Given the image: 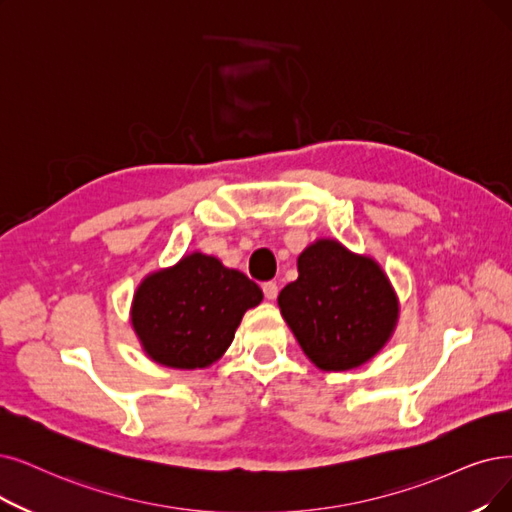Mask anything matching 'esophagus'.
<instances>
[{"mask_svg": "<svg viewBox=\"0 0 512 512\" xmlns=\"http://www.w3.org/2000/svg\"><path fill=\"white\" fill-rule=\"evenodd\" d=\"M262 292H264V298H267V300H275L277 294H279V285L275 281L262 283Z\"/></svg>", "mask_w": 512, "mask_h": 512, "instance_id": "34e87169", "label": "esophagus"}]
</instances>
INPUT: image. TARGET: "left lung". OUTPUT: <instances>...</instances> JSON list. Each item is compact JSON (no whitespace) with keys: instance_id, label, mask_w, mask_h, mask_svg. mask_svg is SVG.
<instances>
[{"instance_id":"left-lung-1","label":"left lung","mask_w":512,"mask_h":512,"mask_svg":"<svg viewBox=\"0 0 512 512\" xmlns=\"http://www.w3.org/2000/svg\"><path fill=\"white\" fill-rule=\"evenodd\" d=\"M279 309L317 367L344 372L370 361L397 323V298L372 258L321 239L298 258V279L279 294Z\"/></svg>"}]
</instances>
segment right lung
Listing matches in <instances>:
<instances>
[{
	"label": "right lung",
	"mask_w": 512,
	"mask_h": 512,
	"mask_svg": "<svg viewBox=\"0 0 512 512\" xmlns=\"http://www.w3.org/2000/svg\"><path fill=\"white\" fill-rule=\"evenodd\" d=\"M260 300L252 279L195 252L140 283L132 325L153 361L195 370L229 349L243 313Z\"/></svg>",
	"instance_id": "obj_1"
}]
</instances>
